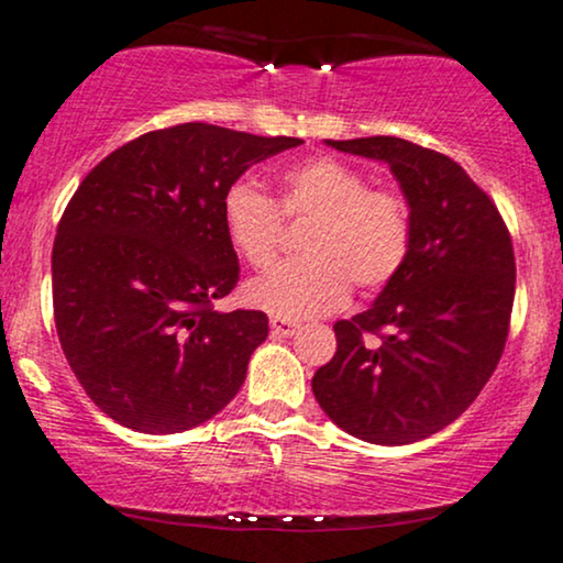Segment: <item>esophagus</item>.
<instances>
[{
	"label": "esophagus",
	"mask_w": 563,
	"mask_h": 563,
	"mask_svg": "<svg viewBox=\"0 0 563 563\" xmlns=\"http://www.w3.org/2000/svg\"><path fill=\"white\" fill-rule=\"evenodd\" d=\"M269 330H273L275 338H290V334L298 332V324L290 322V319L273 317V319H269Z\"/></svg>",
	"instance_id": "obj_1"
}]
</instances>
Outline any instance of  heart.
Here are the masks:
<instances>
[{
  "label": "heart",
  "mask_w": 563,
  "mask_h": 563,
  "mask_svg": "<svg viewBox=\"0 0 563 563\" xmlns=\"http://www.w3.org/2000/svg\"><path fill=\"white\" fill-rule=\"evenodd\" d=\"M280 214L309 225L301 239L306 260L277 265L246 286L249 303L273 317L330 314L345 303L351 283L384 288L410 254L412 212L402 191L368 187L364 170L332 155L283 170L275 202L246 181L225 189V239L252 267H267L280 252Z\"/></svg>",
  "instance_id": "obj_1"
}]
</instances>
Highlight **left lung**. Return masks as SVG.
Here are the masks:
<instances>
[{"instance_id":"1","label":"left lung","mask_w":563,"mask_h":563,"mask_svg":"<svg viewBox=\"0 0 563 563\" xmlns=\"http://www.w3.org/2000/svg\"><path fill=\"white\" fill-rule=\"evenodd\" d=\"M327 145L387 163L410 205L412 244L372 309L334 322L338 351L311 389L351 437L412 444L471 408L499 364L515 303L511 236L446 155L400 137Z\"/></svg>"}]
</instances>
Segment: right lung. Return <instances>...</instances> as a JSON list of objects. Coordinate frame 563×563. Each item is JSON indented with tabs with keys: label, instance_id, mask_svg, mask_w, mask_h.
I'll list each match as a JSON object with an SVG mask.
<instances>
[{
	"label": "right lung",
	"instance_id": "obj_1",
	"mask_svg": "<svg viewBox=\"0 0 563 563\" xmlns=\"http://www.w3.org/2000/svg\"><path fill=\"white\" fill-rule=\"evenodd\" d=\"M301 145L189 122L126 142L85 176L52 254L62 351L92 402L140 433L210 421L246 379L267 314L212 301L239 283L223 195Z\"/></svg>",
	"mask_w": 563,
	"mask_h": 563
}]
</instances>
